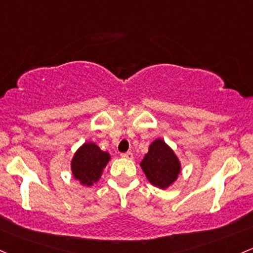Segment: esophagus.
Segmentation results:
<instances>
[{
  "label": "esophagus",
  "instance_id": "1",
  "mask_svg": "<svg viewBox=\"0 0 253 253\" xmlns=\"http://www.w3.org/2000/svg\"><path fill=\"white\" fill-rule=\"evenodd\" d=\"M121 157L122 158H127V160H132L133 154L131 151H127V152H125V154H121Z\"/></svg>",
  "mask_w": 253,
  "mask_h": 253
}]
</instances>
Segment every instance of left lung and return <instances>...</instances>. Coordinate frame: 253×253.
I'll use <instances>...</instances> for the list:
<instances>
[{
  "label": "left lung",
  "mask_w": 253,
  "mask_h": 253,
  "mask_svg": "<svg viewBox=\"0 0 253 253\" xmlns=\"http://www.w3.org/2000/svg\"><path fill=\"white\" fill-rule=\"evenodd\" d=\"M146 179L156 187L166 190L177 180L181 173V162L174 150L165 140L157 138L149 145L140 162Z\"/></svg>",
  "instance_id": "1"
}]
</instances>
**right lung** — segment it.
Listing matches in <instances>:
<instances>
[{
  "label": "right lung",
  "mask_w": 253,
  "mask_h": 253,
  "mask_svg": "<svg viewBox=\"0 0 253 253\" xmlns=\"http://www.w3.org/2000/svg\"><path fill=\"white\" fill-rule=\"evenodd\" d=\"M110 158L109 152L99 149L97 144L92 141L84 143L72 157L71 170L73 177L80 185L90 187L101 179Z\"/></svg>",
  "instance_id": "add662e5"
}]
</instances>
